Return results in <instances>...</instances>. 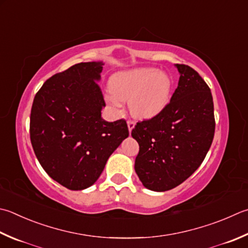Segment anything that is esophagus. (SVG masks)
<instances>
[{
  "label": "esophagus",
  "instance_id": "obj_1",
  "mask_svg": "<svg viewBox=\"0 0 248 248\" xmlns=\"http://www.w3.org/2000/svg\"><path fill=\"white\" fill-rule=\"evenodd\" d=\"M127 126H128V130H129V133H132V130H133V128L135 127V122L134 121H132V120H129L128 122H127Z\"/></svg>",
  "mask_w": 248,
  "mask_h": 248
}]
</instances>
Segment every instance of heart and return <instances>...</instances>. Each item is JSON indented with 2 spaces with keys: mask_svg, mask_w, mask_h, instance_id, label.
Instances as JSON below:
<instances>
[{
  "mask_svg": "<svg viewBox=\"0 0 248 248\" xmlns=\"http://www.w3.org/2000/svg\"><path fill=\"white\" fill-rule=\"evenodd\" d=\"M170 91L171 81L166 73L154 68H139L114 76L108 100L116 108L122 100H129L134 116L149 119L167 105Z\"/></svg>",
  "mask_w": 248,
  "mask_h": 248,
  "instance_id": "1",
  "label": "heart"
}]
</instances>
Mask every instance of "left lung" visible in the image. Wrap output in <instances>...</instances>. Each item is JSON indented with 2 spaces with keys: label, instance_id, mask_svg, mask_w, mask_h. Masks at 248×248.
<instances>
[{
  "label": "left lung",
  "instance_id": "obj_1",
  "mask_svg": "<svg viewBox=\"0 0 248 248\" xmlns=\"http://www.w3.org/2000/svg\"><path fill=\"white\" fill-rule=\"evenodd\" d=\"M170 101L149 120L135 125L132 136L139 144L135 170L152 191H167L182 184L202 164L215 135L211 88L186 64Z\"/></svg>",
  "mask_w": 248,
  "mask_h": 248
}]
</instances>
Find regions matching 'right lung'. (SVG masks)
I'll return each mask as SVG.
<instances>
[{"label":"right lung","instance_id":"add662e5","mask_svg":"<svg viewBox=\"0 0 248 248\" xmlns=\"http://www.w3.org/2000/svg\"><path fill=\"white\" fill-rule=\"evenodd\" d=\"M102 64L81 62L56 73L32 104L30 139L35 155L48 176L70 190L94 185L129 134L125 120L101 118Z\"/></svg>","mask_w":248,"mask_h":248}]
</instances>
